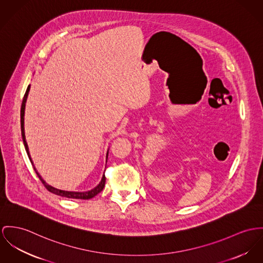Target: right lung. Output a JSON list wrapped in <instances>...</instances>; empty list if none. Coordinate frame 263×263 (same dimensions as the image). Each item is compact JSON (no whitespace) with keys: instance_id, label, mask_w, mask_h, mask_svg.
<instances>
[{"instance_id":"add662e5","label":"right lung","mask_w":263,"mask_h":263,"mask_svg":"<svg viewBox=\"0 0 263 263\" xmlns=\"http://www.w3.org/2000/svg\"><path fill=\"white\" fill-rule=\"evenodd\" d=\"M29 91H30V85L28 86L27 90H26V93L24 95V98H23V102H22V106H21V132H22V138H23V142H24V146H25V149L27 151V154H28V157L30 159V161L32 163L33 167H34V170L35 172L37 173L39 179L41 182L44 184V186L52 193L56 194V195H59V196H63V197H67V198H73V199H91L93 198L94 196H96L98 193H100L104 186H105V182H106V177H105V174L103 175L102 177V180L94 189L90 190V191H87V192H73V191H64V190H60V189H57L55 187H52L51 185H49L48 183L44 181V179L40 176V174L38 173V171L36 170L33 161L31 159V156H30V153H29V148H28V144L26 142V137H25V129H24V115H25V106H26V101H27V97H28V94H29ZM107 158H108V152H107Z\"/></svg>"}]
</instances>
